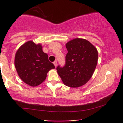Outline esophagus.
Wrapping results in <instances>:
<instances>
[{"instance_id": "obj_1", "label": "esophagus", "mask_w": 123, "mask_h": 123, "mask_svg": "<svg viewBox=\"0 0 123 123\" xmlns=\"http://www.w3.org/2000/svg\"><path fill=\"white\" fill-rule=\"evenodd\" d=\"M54 64L55 67H56V66H57V61H55L54 62Z\"/></svg>"}]
</instances>
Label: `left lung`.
Segmentation results:
<instances>
[{
	"label": "left lung",
	"instance_id": "1",
	"mask_svg": "<svg viewBox=\"0 0 123 123\" xmlns=\"http://www.w3.org/2000/svg\"><path fill=\"white\" fill-rule=\"evenodd\" d=\"M68 53L63 67L56 69L64 85L79 87L86 83L92 76L98 63L96 48L87 40L75 38L66 44Z\"/></svg>",
	"mask_w": 123,
	"mask_h": 123
}]
</instances>
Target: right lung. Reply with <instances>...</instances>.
Listing matches in <instances>:
<instances>
[{
    "instance_id": "right-lung-1",
    "label": "right lung",
    "mask_w": 123,
    "mask_h": 123,
    "mask_svg": "<svg viewBox=\"0 0 123 123\" xmlns=\"http://www.w3.org/2000/svg\"><path fill=\"white\" fill-rule=\"evenodd\" d=\"M15 66L21 79L33 87L43 82L48 71L55 68L48 59V54L43 52L41 44L32 41L26 42L17 50Z\"/></svg>"
}]
</instances>
